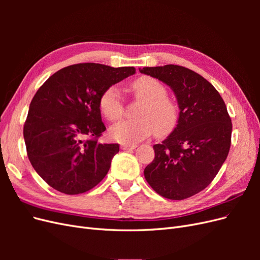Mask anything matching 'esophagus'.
<instances>
[{
	"label": "esophagus",
	"instance_id": "obj_1",
	"mask_svg": "<svg viewBox=\"0 0 260 260\" xmlns=\"http://www.w3.org/2000/svg\"><path fill=\"white\" fill-rule=\"evenodd\" d=\"M121 149H124V151H127V149H135L137 147L136 144H122Z\"/></svg>",
	"mask_w": 260,
	"mask_h": 260
}]
</instances>
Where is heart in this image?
<instances>
[{"instance_id": "obj_1", "label": "heart", "mask_w": 260, "mask_h": 260, "mask_svg": "<svg viewBox=\"0 0 260 260\" xmlns=\"http://www.w3.org/2000/svg\"><path fill=\"white\" fill-rule=\"evenodd\" d=\"M135 98L142 102L135 121H121L109 129V137L117 142L135 144L155 131L170 130L178 119L177 105L166 98V88L155 78L141 77L130 85ZM100 109L106 119L116 121L123 114V101L117 86L106 89L100 98Z\"/></svg>"}]
</instances>
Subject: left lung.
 Masks as SVG:
<instances>
[{"mask_svg":"<svg viewBox=\"0 0 260 260\" xmlns=\"http://www.w3.org/2000/svg\"><path fill=\"white\" fill-rule=\"evenodd\" d=\"M139 70L170 86L180 109L176 128L153 146L155 158L144 177L162 198H191L214 180L229 154L232 123L224 102L214 85L188 68L165 65Z\"/></svg>","mask_w":260,"mask_h":260,"instance_id":"8db88e82","label":"left lung"}]
</instances>
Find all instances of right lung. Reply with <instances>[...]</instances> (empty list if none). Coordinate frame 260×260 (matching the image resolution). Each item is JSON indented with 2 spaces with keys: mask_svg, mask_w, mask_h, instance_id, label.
I'll return each mask as SVG.
<instances>
[{
  "mask_svg": "<svg viewBox=\"0 0 260 260\" xmlns=\"http://www.w3.org/2000/svg\"><path fill=\"white\" fill-rule=\"evenodd\" d=\"M135 74V67L84 62L58 70L37 91L23 125V139L31 165L50 186L75 195L104 179L119 145L98 142L106 130L100 98Z\"/></svg>",
  "mask_w": 260,
  "mask_h": 260,
  "instance_id": "add662e5",
  "label": "right lung"
}]
</instances>
